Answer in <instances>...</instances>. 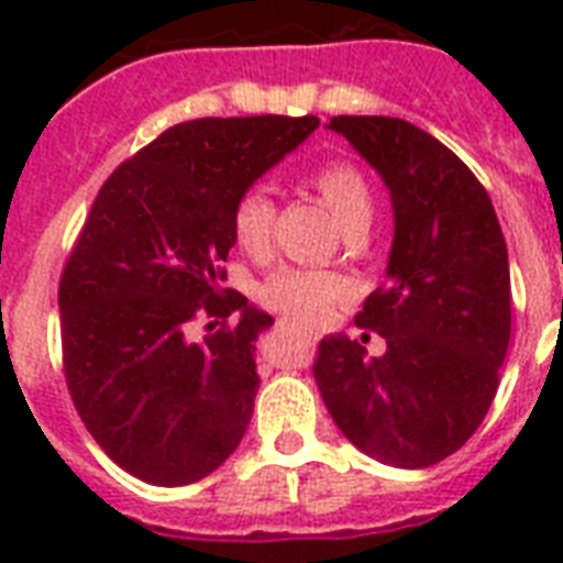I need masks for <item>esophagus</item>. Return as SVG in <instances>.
<instances>
[{
  "label": "esophagus",
  "instance_id": "esophagus-1",
  "mask_svg": "<svg viewBox=\"0 0 563 563\" xmlns=\"http://www.w3.org/2000/svg\"><path fill=\"white\" fill-rule=\"evenodd\" d=\"M309 339H312V333H309Z\"/></svg>",
  "mask_w": 563,
  "mask_h": 563
}]
</instances>
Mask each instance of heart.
<instances>
[{"instance_id": "b5f03b06", "label": "heart", "mask_w": 563, "mask_h": 563, "mask_svg": "<svg viewBox=\"0 0 563 563\" xmlns=\"http://www.w3.org/2000/svg\"><path fill=\"white\" fill-rule=\"evenodd\" d=\"M309 189L327 203L333 219L342 224L344 233L368 230L374 219L376 201L368 178L353 163L330 161L309 172ZM274 219L277 207L265 189H247L233 207V239L251 256H265L272 247ZM347 280L333 272H312V268H283L265 280L260 298L265 307L277 309L283 316L298 318L303 324H316L330 316L339 300L347 298Z\"/></svg>"}]
</instances>
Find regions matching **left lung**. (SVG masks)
Returning <instances> with one entry per match:
<instances>
[{"instance_id": "1", "label": "left lung", "mask_w": 563, "mask_h": 563, "mask_svg": "<svg viewBox=\"0 0 563 563\" xmlns=\"http://www.w3.org/2000/svg\"><path fill=\"white\" fill-rule=\"evenodd\" d=\"M391 192L388 283L356 324L385 339L368 360L360 342L327 335L312 365L335 427L391 467H429L479 429L511 339L506 236L476 175L406 119L333 117Z\"/></svg>"}]
</instances>
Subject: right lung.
<instances>
[{
    "label": "right lung",
    "mask_w": 563,
    "mask_h": 563,
    "mask_svg": "<svg viewBox=\"0 0 563 563\" xmlns=\"http://www.w3.org/2000/svg\"><path fill=\"white\" fill-rule=\"evenodd\" d=\"M316 128V117L180 122L96 195L57 289L64 374L87 432L136 479L192 485L245 435L254 342L274 318L219 286L230 219ZM201 317L211 324L198 340Z\"/></svg>",
    "instance_id": "add662e5"
}]
</instances>
